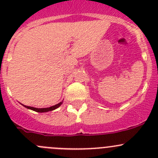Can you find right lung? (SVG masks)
I'll return each instance as SVG.
<instances>
[{"mask_svg": "<svg viewBox=\"0 0 158 158\" xmlns=\"http://www.w3.org/2000/svg\"><path fill=\"white\" fill-rule=\"evenodd\" d=\"M62 104H63V102H61L58 103V104L55 105V106H51V107H49V108H44V109H37V108L30 107V106H23H23H24V107H26L27 109H31V110H33V111H36V112H47V111H52V110H55L56 109H57V108L60 107Z\"/></svg>", "mask_w": 158, "mask_h": 158, "instance_id": "1", "label": "right lung"}]
</instances>
